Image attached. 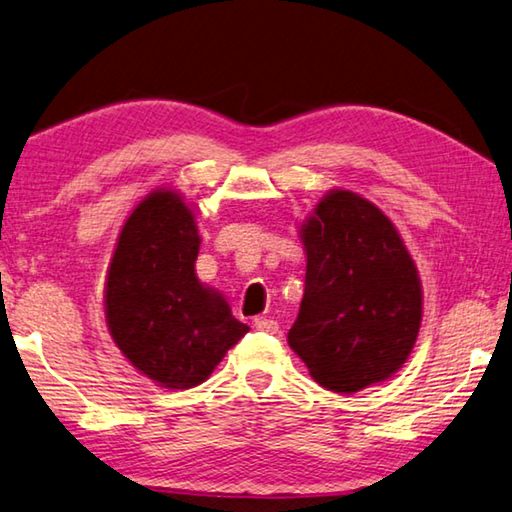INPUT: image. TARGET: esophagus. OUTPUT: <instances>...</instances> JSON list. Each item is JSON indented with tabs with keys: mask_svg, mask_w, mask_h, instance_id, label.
<instances>
[{
	"mask_svg": "<svg viewBox=\"0 0 512 512\" xmlns=\"http://www.w3.org/2000/svg\"><path fill=\"white\" fill-rule=\"evenodd\" d=\"M253 325H255V329H259V332H266V334H275L277 329H280V325H277V320L264 318V316H257L253 320Z\"/></svg>",
	"mask_w": 512,
	"mask_h": 512,
	"instance_id": "34e87169",
	"label": "esophagus"
}]
</instances>
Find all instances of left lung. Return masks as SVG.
Returning <instances> with one entry per match:
<instances>
[{"mask_svg":"<svg viewBox=\"0 0 512 512\" xmlns=\"http://www.w3.org/2000/svg\"><path fill=\"white\" fill-rule=\"evenodd\" d=\"M305 296L289 345L334 393H357L402 368L418 339L422 289L388 216L352 192H329L302 225Z\"/></svg>","mask_w":512,"mask_h":512,"instance_id":"8db88e82","label":"left lung"}]
</instances>
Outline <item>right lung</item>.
I'll list each match as a JSON object with an SVG mask.
<instances>
[{
	"mask_svg": "<svg viewBox=\"0 0 512 512\" xmlns=\"http://www.w3.org/2000/svg\"><path fill=\"white\" fill-rule=\"evenodd\" d=\"M196 221L183 198L160 189L121 228L106 282V320L117 348L164 388H192L248 332L228 302L194 273Z\"/></svg>",
	"mask_w": 512,
	"mask_h": 512,
	"instance_id": "1",
	"label": "right lung"
}]
</instances>
